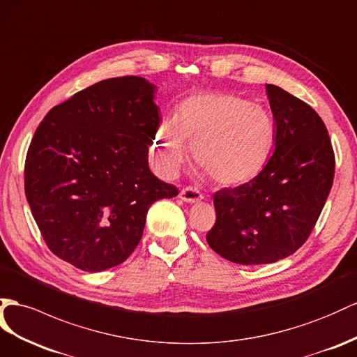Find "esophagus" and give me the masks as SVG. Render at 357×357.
I'll return each mask as SVG.
<instances>
[{"mask_svg":"<svg viewBox=\"0 0 357 357\" xmlns=\"http://www.w3.org/2000/svg\"><path fill=\"white\" fill-rule=\"evenodd\" d=\"M179 199L184 200V202H187V204H196V202H200V200L204 199V196L199 190H196L193 187H187V188L181 190Z\"/></svg>","mask_w":357,"mask_h":357,"instance_id":"1","label":"esophagus"}]
</instances>
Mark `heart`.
I'll return each instance as SVG.
<instances>
[{
  "instance_id": "1",
  "label": "heart",
  "mask_w": 357,
  "mask_h": 357,
  "mask_svg": "<svg viewBox=\"0 0 357 357\" xmlns=\"http://www.w3.org/2000/svg\"><path fill=\"white\" fill-rule=\"evenodd\" d=\"M274 122L266 108L226 93H197L178 105L173 121L160 123L153 137L160 170L175 176L188 148L215 184L238 187L267 166L274 146Z\"/></svg>"
}]
</instances>
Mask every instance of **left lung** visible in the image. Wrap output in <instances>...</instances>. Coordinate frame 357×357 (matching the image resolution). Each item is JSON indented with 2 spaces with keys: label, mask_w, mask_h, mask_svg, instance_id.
<instances>
[{
  "label": "left lung",
  "mask_w": 357,
  "mask_h": 357,
  "mask_svg": "<svg viewBox=\"0 0 357 357\" xmlns=\"http://www.w3.org/2000/svg\"><path fill=\"white\" fill-rule=\"evenodd\" d=\"M274 117V153L259 176L214 195L215 225L206 241L225 259L259 266L289 257L305 244L327 200L335 153L312 107L266 84Z\"/></svg>",
  "instance_id": "1"
}]
</instances>
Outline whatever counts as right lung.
<instances>
[{"label":"right lung","mask_w":357,"mask_h":357,"mask_svg":"<svg viewBox=\"0 0 357 357\" xmlns=\"http://www.w3.org/2000/svg\"><path fill=\"white\" fill-rule=\"evenodd\" d=\"M155 87L119 77L54 107L25 160V196L50 250L98 273L122 264L140 243L153 202L178 196L149 169L160 126Z\"/></svg>","instance_id":"add662e5"}]
</instances>
